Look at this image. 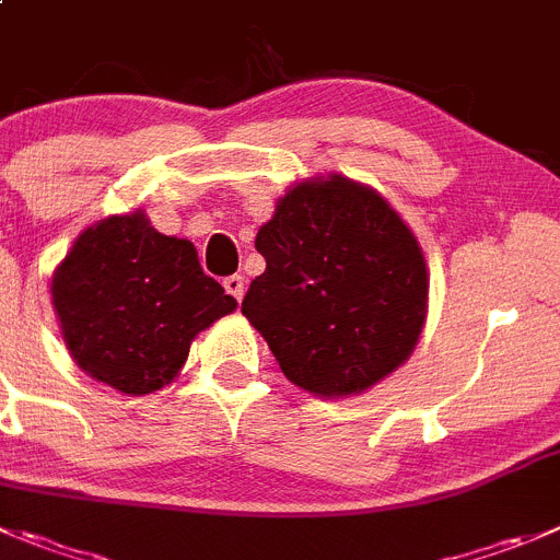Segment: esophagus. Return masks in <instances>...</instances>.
Masks as SVG:
<instances>
[{
    "label": "esophagus",
    "mask_w": 560,
    "mask_h": 560,
    "mask_svg": "<svg viewBox=\"0 0 560 560\" xmlns=\"http://www.w3.org/2000/svg\"><path fill=\"white\" fill-rule=\"evenodd\" d=\"M222 285H225V291L233 296V300L242 302V296H244V277L242 275L225 277V280H222Z\"/></svg>",
    "instance_id": "1"
}]
</instances>
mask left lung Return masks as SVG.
Wrapping results in <instances>:
<instances>
[{
  "label": "left lung",
  "mask_w": 560,
  "mask_h": 560,
  "mask_svg": "<svg viewBox=\"0 0 560 560\" xmlns=\"http://www.w3.org/2000/svg\"><path fill=\"white\" fill-rule=\"evenodd\" d=\"M255 247L266 271L249 283L242 313L296 387L349 398L412 354L429 271L380 191L338 173L294 184Z\"/></svg>",
  "instance_id": "8db88e82"
}]
</instances>
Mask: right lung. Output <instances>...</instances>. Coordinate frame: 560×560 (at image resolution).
I'll return each instance as SVG.
<instances>
[{"label":"right lung","instance_id":"add662e5","mask_svg":"<svg viewBox=\"0 0 560 560\" xmlns=\"http://www.w3.org/2000/svg\"><path fill=\"white\" fill-rule=\"evenodd\" d=\"M51 302L79 369L129 396L170 385L197 332L236 311L195 244L142 211L90 225L55 269Z\"/></svg>","mask_w":560,"mask_h":560}]
</instances>
